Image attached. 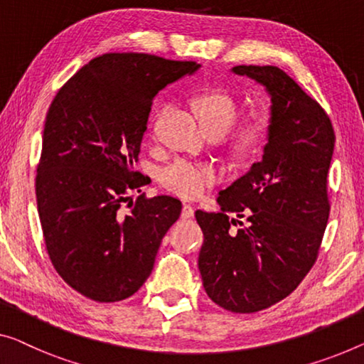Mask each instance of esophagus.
<instances>
[{
    "mask_svg": "<svg viewBox=\"0 0 364 364\" xmlns=\"http://www.w3.org/2000/svg\"><path fill=\"white\" fill-rule=\"evenodd\" d=\"M193 215H194V208H193V205L184 204V205H183V210H181V217H183V219H191Z\"/></svg>",
    "mask_w": 364,
    "mask_h": 364,
    "instance_id": "1",
    "label": "esophagus"
}]
</instances>
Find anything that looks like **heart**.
Masks as SVG:
<instances>
[{
	"label": "heart",
	"instance_id": "1",
	"mask_svg": "<svg viewBox=\"0 0 364 364\" xmlns=\"http://www.w3.org/2000/svg\"><path fill=\"white\" fill-rule=\"evenodd\" d=\"M193 109L208 132L224 134L234 126L238 105L235 97L227 91L214 90L194 96ZM271 135V121L264 114H257L238 124L230 132V147L243 156L259 154L268 144ZM224 176L220 166L210 161L189 159H175L160 170V183L168 191L178 196L194 199L205 189L214 186Z\"/></svg>",
	"mask_w": 364,
	"mask_h": 364
}]
</instances>
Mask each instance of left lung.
Listing matches in <instances>:
<instances>
[{
  "mask_svg": "<svg viewBox=\"0 0 364 364\" xmlns=\"http://www.w3.org/2000/svg\"><path fill=\"white\" fill-rule=\"evenodd\" d=\"M232 72L267 88L271 135L263 160L219 193L220 213L196 210L204 234L198 264L217 306L252 314L289 296L316 263L330 214L335 132L323 107L283 70L238 65ZM230 212L247 224L232 231Z\"/></svg>",
  "mask_w": 364,
  "mask_h": 364,
  "instance_id": "obj_1",
  "label": "left lung"
}]
</instances>
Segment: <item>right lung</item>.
Masks as SVG:
<instances>
[{"label": "right lung", "mask_w": 364, "mask_h": 364, "mask_svg": "<svg viewBox=\"0 0 364 364\" xmlns=\"http://www.w3.org/2000/svg\"><path fill=\"white\" fill-rule=\"evenodd\" d=\"M198 68L149 53H105L80 68L48 107L36 176L43 240L62 279L91 301L137 292L181 214L176 198L129 194L150 183L134 161L155 95Z\"/></svg>", "instance_id": "add662e5"}]
</instances>
